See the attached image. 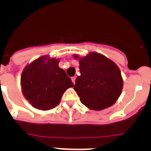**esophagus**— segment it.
<instances>
[{"label": "esophagus", "instance_id": "1", "mask_svg": "<svg viewBox=\"0 0 151 151\" xmlns=\"http://www.w3.org/2000/svg\"><path fill=\"white\" fill-rule=\"evenodd\" d=\"M76 76H73V77H72V81H73V84H76Z\"/></svg>", "mask_w": 151, "mask_h": 151}]
</instances>
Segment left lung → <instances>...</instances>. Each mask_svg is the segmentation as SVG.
I'll use <instances>...</instances> for the list:
<instances>
[{
  "label": "left lung",
  "mask_w": 151,
  "mask_h": 151,
  "mask_svg": "<svg viewBox=\"0 0 151 151\" xmlns=\"http://www.w3.org/2000/svg\"><path fill=\"white\" fill-rule=\"evenodd\" d=\"M79 60L80 75L74 90L85 106L93 110L110 107L120 96L123 87L121 72L115 63L97 52L84 57L75 54Z\"/></svg>",
  "instance_id": "left-lung-1"
}]
</instances>
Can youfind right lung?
<instances>
[{
	"instance_id": "add662e5",
	"label": "right lung",
	"mask_w": 151,
	"mask_h": 151,
	"mask_svg": "<svg viewBox=\"0 0 151 151\" xmlns=\"http://www.w3.org/2000/svg\"><path fill=\"white\" fill-rule=\"evenodd\" d=\"M60 60L43 56L25 67L20 84L24 97L33 107L51 110L60 102L63 94L74 86L71 78L58 66Z\"/></svg>"
}]
</instances>
